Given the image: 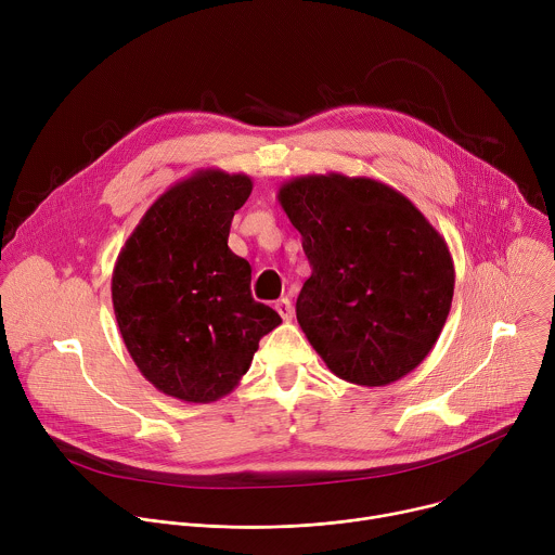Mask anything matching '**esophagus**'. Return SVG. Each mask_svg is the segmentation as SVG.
Returning a JSON list of instances; mask_svg holds the SVG:
<instances>
[{
  "instance_id": "1",
  "label": "esophagus",
  "mask_w": 555,
  "mask_h": 555,
  "mask_svg": "<svg viewBox=\"0 0 555 555\" xmlns=\"http://www.w3.org/2000/svg\"><path fill=\"white\" fill-rule=\"evenodd\" d=\"M274 309L279 311V315H281L283 321H292L294 307H292V300H289V298H279V300L274 302Z\"/></svg>"
}]
</instances>
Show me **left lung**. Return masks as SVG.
<instances>
[{"label": "left lung", "instance_id": "obj_1", "mask_svg": "<svg viewBox=\"0 0 555 555\" xmlns=\"http://www.w3.org/2000/svg\"><path fill=\"white\" fill-rule=\"evenodd\" d=\"M279 202L311 266L296 319L330 371L386 386L417 369L454 294L443 236L409 197L371 178H294Z\"/></svg>", "mask_w": 555, "mask_h": 555}]
</instances>
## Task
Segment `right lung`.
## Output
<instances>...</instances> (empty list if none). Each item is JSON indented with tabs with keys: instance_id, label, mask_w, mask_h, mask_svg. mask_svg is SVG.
Segmentation results:
<instances>
[{
	"instance_id": "right-lung-1",
	"label": "right lung",
	"mask_w": 555,
	"mask_h": 555,
	"mask_svg": "<svg viewBox=\"0 0 555 555\" xmlns=\"http://www.w3.org/2000/svg\"><path fill=\"white\" fill-rule=\"evenodd\" d=\"M244 173L202 169L142 215L112 274L116 323L140 373L191 404L221 400L281 315L250 294V263L228 248Z\"/></svg>"
}]
</instances>
